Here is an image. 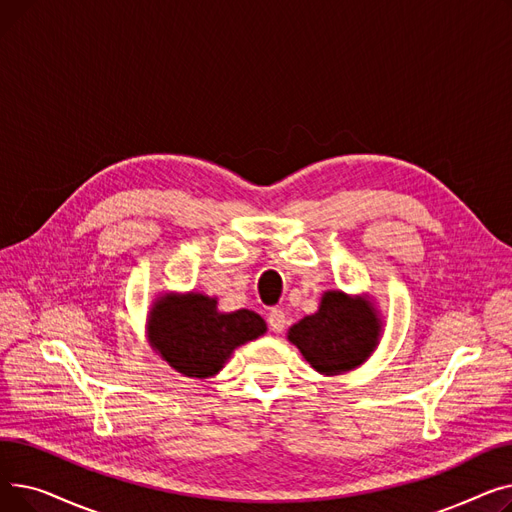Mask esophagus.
Masks as SVG:
<instances>
[{
    "mask_svg": "<svg viewBox=\"0 0 512 512\" xmlns=\"http://www.w3.org/2000/svg\"><path fill=\"white\" fill-rule=\"evenodd\" d=\"M267 324H270V328H272L276 334L284 332V328H286V315H284V311L278 309V307H274L270 313H267Z\"/></svg>",
    "mask_w": 512,
    "mask_h": 512,
    "instance_id": "esophagus-1",
    "label": "esophagus"
}]
</instances>
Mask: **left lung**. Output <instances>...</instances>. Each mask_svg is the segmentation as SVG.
Here are the masks:
<instances>
[{
	"label": "left lung",
	"instance_id": "1",
	"mask_svg": "<svg viewBox=\"0 0 512 512\" xmlns=\"http://www.w3.org/2000/svg\"><path fill=\"white\" fill-rule=\"evenodd\" d=\"M380 321L369 301L351 299L340 290L326 292L319 311L303 317L288 332L313 369L336 375L361 365L378 344Z\"/></svg>",
	"mask_w": 512,
	"mask_h": 512
}]
</instances>
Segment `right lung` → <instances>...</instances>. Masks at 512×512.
<instances>
[{"instance_id":"1","label":"right lung","mask_w":512,"mask_h":512,"mask_svg":"<svg viewBox=\"0 0 512 512\" xmlns=\"http://www.w3.org/2000/svg\"><path fill=\"white\" fill-rule=\"evenodd\" d=\"M265 332V321L249 311L220 313L205 294L161 299L149 319L151 344L176 371L209 378L220 371L236 346Z\"/></svg>"}]
</instances>
